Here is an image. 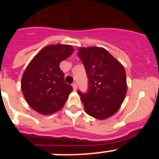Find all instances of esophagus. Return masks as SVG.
Here are the masks:
<instances>
[{
  "instance_id": "obj_1",
  "label": "esophagus",
  "mask_w": 159,
  "mask_h": 159,
  "mask_svg": "<svg viewBox=\"0 0 159 159\" xmlns=\"http://www.w3.org/2000/svg\"><path fill=\"white\" fill-rule=\"evenodd\" d=\"M72 88H73V90H74V91H75V90L77 89V84H76V83H73V84H72Z\"/></svg>"
}]
</instances>
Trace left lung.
I'll use <instances>...</instances> for the list:
<instances>
[{
	"mask_svg": "<svg viewBox=\"0 0 159 159\" xmlns=\"http://www.w3.org/2000/svg\"><path fill=\"white\" fill-rule=\"evenodd\" d=\"M88 79V91L78 90L84 109L90 116L105 119L113 116L127 93L124 67L106 49L80 48L78 52Z\"/></svg>",
	"mask_w": 159,
	"mask_h": 159,
	"instance_id": "8db88e82",
	"label": "left lung"
}]
</instances>
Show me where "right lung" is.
Returning <instances> with one entry per match:
<instances>
[{"mask_svg": "<svg viewBox=\"0 0 159 159\" xmlns=\"http://www.w3.org/2000/svg\"><path fill=\"white\" fill-rule=\"evenodd\" d=\"M73 51L70 45H48L32 59L25 69L21 89L33 110L42 115H51L64 107L73 88L64 81L60 64Z\"/></svg>", "mask_w": 159, "mask_h": 159, "instance_id": "right-lung-1", "label": "right lung"}]
</instances>
